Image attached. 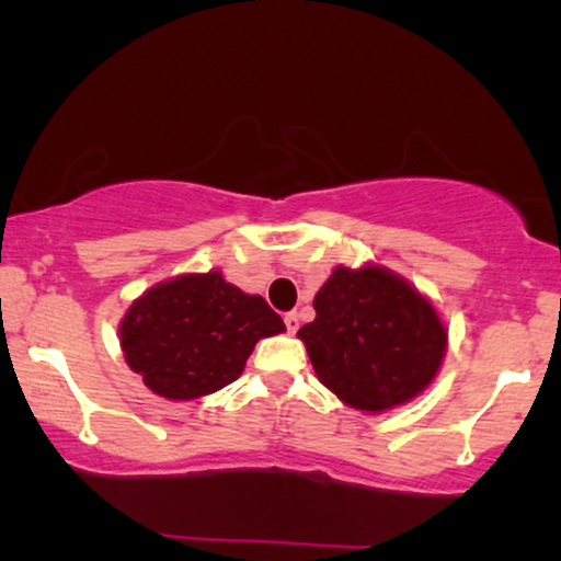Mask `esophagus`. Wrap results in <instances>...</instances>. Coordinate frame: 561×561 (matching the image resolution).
<instances>
[{
  "instance_id": "obj_1",
  "label": "esophagus",
  "mask_w": 561,
  "mask_h": 561,
  "mask_svg": "<svg viewBox=\"0 0 561 561\" xmlns=\"http://www.w3.org/2000/svg\"><path fill=\"white\" fill-rule=\"evenodd\" d=\"M283 321H286L288 334H296L298 332V313L296 311H288L286 317H283Z\"/></svg>"
}]
</instances>
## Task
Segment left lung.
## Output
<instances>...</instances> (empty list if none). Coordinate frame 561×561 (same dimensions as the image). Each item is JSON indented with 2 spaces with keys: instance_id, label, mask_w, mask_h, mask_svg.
<instances>
[{
  "instance_id": "1",
  "label": "left lung",
  "mask_w": 561,
  "mask_h": 561,
  "mask_svg": "<svg viewBox=\"0 0 561 561\" xmlns=\"http://www.w3.org/2000/svg\"><path fill=\"white\" fill-rule=\"evenodd\" d=\"M298 329L317 378L359 411L419 396L439 370L447 332L434 306L386 267H334Z\"/></svg>"
}]
</instances>
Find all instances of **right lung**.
I'll use <instances>...</instances> for the list:
<instances>
[{"instance_id": "right-lung-1", "label": "right lung", "mask_w": 561, "mask_h": 561, "mask_svg": "<svg viewBox=\"0 0 561 561\" xmlns=\"http://www.w3.org/2000/svg\"><path fill=\"white\" fill-rule=\"evenodd\" d=\"M286 324L263 296H248L219 271L150 288L119 327L127 365L171 401L209 396L240 378L257 340Z\"/></svg>"}]
</instances>
